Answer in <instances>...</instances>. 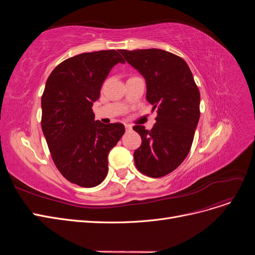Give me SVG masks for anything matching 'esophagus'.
I'll return each mask as SVG.
<instances>
[{"instance_id":"esophagus-1","label":"esophagus","mask_w":255,"mask_h":255,"mask_svg":"<svg viewBox=\"0 0 255 255\" xmlns=\"http://www.w3.org/2000/svg\"><path fill=\"white\" fill-rule=\"evenodd\" d=\"M126 128L127 129H130V128H132V126H130V125H126Z\"/></svg>"}]
</instances>
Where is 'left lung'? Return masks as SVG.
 Instances as JSON below:
<instances>
[{
    "instance_id": "obj_1",
    "label": "left lung",
    "mask_w": 255,
    "mask_h": 255,
    "mask_svg": "<svg viewBox=\"0 0 255 255\" xmlns=\"http://www.w3.org/2000/svg\"><path fill=\"white\" fill-rule=\"evenodd\" d=\"M146 84V101L157 109L152 129L135 126L141 144L134 152L136 168L150 177L172 172L186 158L200 118V92L183 58L159 49L120 50Z\"/></svg>"
}]
</instances>
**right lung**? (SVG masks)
I'll return each mask as SVG.
<instances>
[{"instance_id": "add662e5", "label": "right lung", "mask_w": 255, "mask_h": 255, "mask_svg": "<svg viewBox=\"0 0 255 255\" xmlns=\"http://www.w3.org/2000/svg\"><path fill=\"white\" fill-rule=\"evenodd\" d=\"M125 59L115 50L83 53L50 74L41 97V128L52 159L64 177L95 187L109 172L107 155L126 128L95 120L92 105L112 68Z\"/></svg>"}]
</instances>
